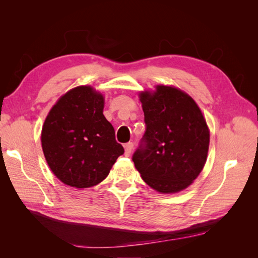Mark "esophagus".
Here are the masks:
<instances>
[{"instance_id":"esophagus-1","label":"esophagus","mask_w":258,"mask_h":258,"mask_svg":"<svg viewBox=\"0 0 258 258\" xmlns=\"http://www.w3.org/2000/svg\"><path fill=\"white\" fill-rule=\"evenodd\" d=\"M132 148H134V143L132 142H128L124 144V155L130 156V154L132 152Z\"/></svg>"}]
</instances>
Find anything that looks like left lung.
Listing matches in <instances>:
<instances>
[{
    "instance_id": "8db88e82",
    "label": "left lung",
    "mask_w": 258,
    "mask_h": 258,
    "mask_svg": "<svg viewBox=\"0 0 258 258\" xmlns=\"http://www.w3.org/2000/svg\"><path fill=\"white\" fill-rule=\"evenodd\" d=\"M146 131L132 160L143 181L160 194L187 188L204 169L210 130L200 107L174 86L139 92Z\"/></svg>"
}]
</instances>
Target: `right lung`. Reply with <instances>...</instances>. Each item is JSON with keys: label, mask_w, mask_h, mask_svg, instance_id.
Segmentation results:
<instances>
[{"label": "right lung", "mask_w": 258, "mask_h": 258, "mask_svg": "<svg viewBox=\"0 0 258 258\" xmlns=\"http://www.w3.org/2000/svg\"><path fill=\"white\" fill-rule=\"evenodd\" d=\"M103 108L102 93L85 85L62 95L46 116L41 134L45 159L68 186L98 185L124 152Z\"/></svg>", "instance_id": "obj_1"}]
</instances>
